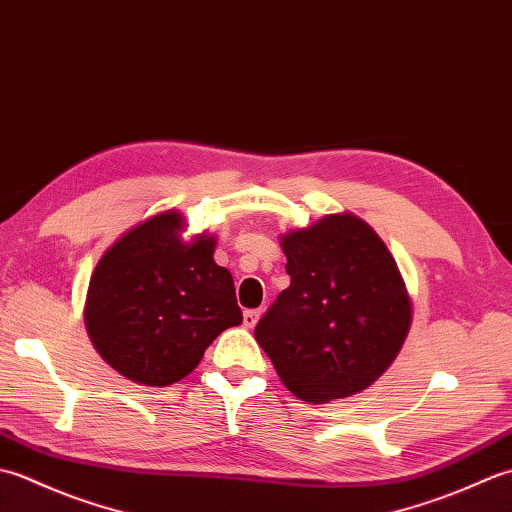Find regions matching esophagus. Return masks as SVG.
I'll use <instances>...</instances> for the list:
<instances>
[{"label": "esophagus", "instance_id": "obj_1", "mask_svg": "<svg viewBox=\"0 0 512 512\" xmlns=\"http://www.w3.org/2000/svg\"><path fill=\"white\" fill-rule=\"evenodd\" d=\"M259 317H262V310H246L244 312V325H246V328H255Z\"/></svg>", "mask_w": 512, "mask_h": 512}]
</instances>
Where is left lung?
<instances>
[{
  "label": "left lung",
  "mask_w": 512,
  "mask_h": 512,
  "mask_svg": "<svg viewBox=\"0 0 512 512\" xmlns=\"http://www.w3.org/2000/svg\"><path fill=\"white\" fill-rule=\"evenodd\" d=\"M290 286L255 339L292 394L330 402L367 389L394 363L411 299L385 242L361 217L325 215L281 235Z\"/></svg>",
  "instance_id": "left-lung-1"
}]
</instances>
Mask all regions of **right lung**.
<instances>
[{
	"label": "right lung",
	"mask_w": 512,
	"mask_h": 512,
	"mask_svg": "<svg viewBox=\"0 0 512 512\" xmlns=\"http://www.w3.org/2000/svg\"><path fill=\"white\" fill-rule=\"evenodd\" d=\"M182 228L178 211L149 217L105 250L90 279L85 328L103 361L138 385L178 383L217 334L242 323L215 237L184 242Z\"/></svg>",
	"instance_id": "1"
}]
</instances>
